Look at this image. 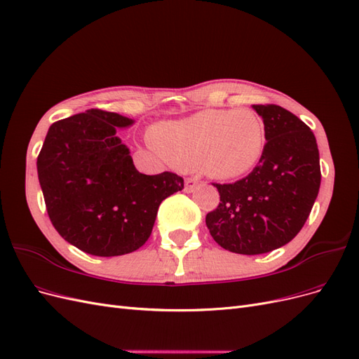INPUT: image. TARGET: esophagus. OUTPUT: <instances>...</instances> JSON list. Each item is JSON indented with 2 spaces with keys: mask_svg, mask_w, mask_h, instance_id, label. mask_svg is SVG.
I'll list each match as a JSON object with an SVG mask.
<instances>
[{
  "mask_svg": "<svg viewBox=\"0 0 359 359\" xmlns=\"http://www.w3.org/2000/svg\"><path fill=\"white\" fill-rule=\"evenodd\" d=\"M199 182H201V181H199L198 178H187V180H186V189H184V190H186L187 193H191V191H194V190L198 189Z\"/></svg>",
  "mask_w": 359,
  "mask_h": 359,
  "instance_id": "obj_1",
  "label": "esophagus"
}]
</instances>
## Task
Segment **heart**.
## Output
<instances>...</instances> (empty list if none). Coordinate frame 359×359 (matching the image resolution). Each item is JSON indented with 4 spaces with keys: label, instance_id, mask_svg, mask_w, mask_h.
I'll return each mask as SVG.
<instances>
[{
    "label": "heart",
    "instance_id": "1",
    "mask_svg": "<svg viewBox=\"0 0 359 359\" xmlns=\"http://www.w3.org/2000/svg\"><path fill=\"white\" fill-rule=\"evenodd\" d=\"M158 149L175 168H199L208 177L233 180L262 160L266 128L248 109H206L158 124L153 130Z\"/></svg>",
    "mask_w": 359,
    "mask_h": 359
}]
</instances>
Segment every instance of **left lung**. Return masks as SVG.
I'll use <instances>...</instances> for the list:
<instances>
[{
	"instance_id": "obj_1",
	"label": "left lung",
	"mask_w": 359,
	"mask_h": 359,
	"mask_svg": "<svg viewBox=\"0 0 359 359\" xmlns=\"http://www.w3.org/2000/svg\"><path fill=\"white\" fill-rule=\"evenodd\" d=\"M266 128L262 160L233 184H214L220 203L206 214L214 241L238 255H262L292 241L309 219L320 187L316 137L276 104H253Z\"/></svg>"
}]
</instances>
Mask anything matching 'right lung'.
Listing matches in <instances>:
<instances>
[{"mask_svg": "<svg viewBox=\"0 0 359 359\" xmlns=\"http://www.w3.org/2000/svg\"><path fill=\"white\" fill-rule=\"evenodd\" d=\"M135 119L90 109L53 123L37 158L40 187L58 233L82 252L121 256L142 247L160 203L184 189L177 173H140L116 128Z\"/></svg>", "mask_w": 359, "mask_h": 359, "instance_id": "obj_1", "label": "right lung"}]
</instances>
